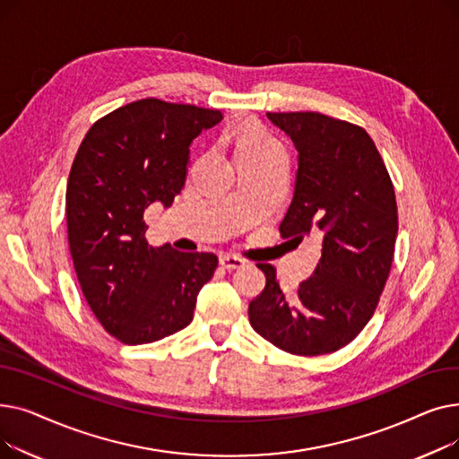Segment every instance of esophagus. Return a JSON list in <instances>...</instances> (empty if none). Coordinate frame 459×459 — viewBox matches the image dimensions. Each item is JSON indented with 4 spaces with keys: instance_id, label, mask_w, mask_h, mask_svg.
Wrapping results in <instances>:
<instances>
[{
    "instance_id": "esophagus-1",
    "label": "esophagus",
    "mask_w": 459,
    "mask_h": 459,
    "mask_svg": "<svg viewBox=\"0 0 459 459\" xmlns=\"http://www.w3.org/2000/svg\"><path fill=\"white\" fill-rule=\"evenodd\" d=\"M220 264H221V268L238 270V268H244L246 266V260L236 256V255H221L220 256Z\"/></svg>"
}]
</instances>
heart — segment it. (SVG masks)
<instances>
[{
  "label": "heart",
  "mask_w": 459,
  "mask_h": 459,
  "mask_svg": "<svg viewBox=\"0 0 459 459\" xmlns=\"http://www.w3.org/2000/svg\"><path fill=\"white\" fill-rule=\"evenodd\" d=\"M281 152L279 143L270 137L266 132L258 128H249L238 137L236 143V160L239 158H260Z\"/></svg>",
  "instance_id": "heart-1"
}]
</instances>
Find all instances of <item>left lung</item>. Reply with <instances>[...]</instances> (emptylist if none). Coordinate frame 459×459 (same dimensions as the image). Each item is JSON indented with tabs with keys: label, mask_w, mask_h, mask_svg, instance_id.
Instances as JSON below:
<instances>
[{
	"label": "left lung",
	"mask_w": 459,
	"mask_h": 459,
	"mask_svg": "<svg viewBox=\"0 0 459 459\" xmlns=\"http://www.w3.org/2000/svg\"><path fill=\"white\" fill-rule=\"evenodd\" d=\"M268 117L299 152L281 238L301 242L320 234L322 256L292 299L284 298L275 268L258 264L266 286L249 303V322L286 353H333L365 329L389 279L398 234L394 186L365 128L316 111Z\"/></svg>",
	"instance_id": "1"
}]
</instances>
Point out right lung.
Segmentation results:
<instances>
[{"label":"right lung","mask_w":459,"mask_h":459,"mask_svg":"<svg viewBox=\"0 0 459 459\" xmlns=\"http://www.w3.org/2000/svg\"><path fill=\"white\" fill-rule=\"evenodd\" d=\"M220 109L143 99L89 128L66 184L68 247L82 292L123 344H149L193 320L213 253L149 246L143 213L171 206L186 182L189 144L220 123Z\"/></svg>","instance_id":"obj_1"}]
</instances>
